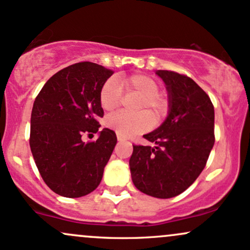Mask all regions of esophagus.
Wrapping results in <instances>:
<instances>
[{"label": "esophagus", "mask_w": 250, "mask_h": 250, "mask_svg": "<svg viewBox=\"0 0 250 250\" xmlns=\"http://www.w3.org/2000/svg\"><path fill=\"white\" fill-rule=\"evenodd\" d=\"M117 140H119V142H122V141H125V140H127V137H125V136H122V135L117 134Z\"/></svg>", "instance_id": "34e87169"}]
</instances>
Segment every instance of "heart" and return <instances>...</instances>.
Segmentation results:
<instances>
[{"label": "heart", "mask_w": 250, "mask_h": 250, "mask_svg": "<svg viewBox=\"0 0 250 250\" xmlns=\"http://www.w3.org/2000/svg\"><path fill=\"white\" fill-rule=\"evenodd\" d=\"M123 85L128 93H135L141 96L136 110L141 111L135 115L117 113L105 120V125L122 136H131L148 130L154 122H159L167 114L168 101L159 93L160 84L156 80L146 74H134L123 80ZM122 101V88L115 77H110L103 83L100 91V103L107 111H113L120 107ZM143 110H149L152 117Z\"/></svg>", "instance_id": "obj_1"}]
</instances>
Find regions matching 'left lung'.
Wrapping results in <instances>:
<instances>
[{
  "mask_svg": "<svg viewBox=\"0 0 250 250\" xmlns=\"http://www.w3.org/2000/svg\"><path fill=\"white\" fill-rule=\"evenodd\" d=\"M156 74L166 83L169 114L147 135L150 146L134 145L131 179L142 193L170 199L190 187L206 167L215 142L214 105L190 77L169 70Z\"/></svg>",
  "mask_w": 250,
  "mask_h": 250,
  "instance_id": "left-lung-1",
  "label": "left lung"
}]
</instances>
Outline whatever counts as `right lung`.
I'll list each match as a JSON object with an SVG mask.
<instances>
[{"instance_id": "1", "label": "right lung", "mask_w": 250, "mask_h": 250, "mask_svg": "<svg viewBox=\"0 0 250 250\" xmlns=\"http://www.w3.org/2000/svg\"><path fill=\"white\" fill-rule=\"evenodd\" d=\"M113 74L96 63H75L51 76L36 96L30 149L45 185L61 196H84L101 182L117 142L115 131L104 128L87 143L82 136L101 127L100 91Z\"/></svg>"}]
</instances>
